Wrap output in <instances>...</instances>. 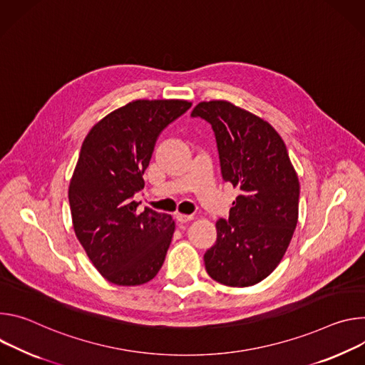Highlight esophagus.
Returning <instances> with one entry per match:
<instances>
[{"instance_id":"34e87169","label":"esophagus","mask_w":365,"mask_h":365,"mask_svg":"<svg viewBox=\"0 0 365 365\" xmlns=\"http://www.w3.org/2000/svg\"><path fill=\"white\" fill-rule=\"evenodd\" d=\"M175 219L177 222L180 223H187V222H191L194 217L191 215H181V213H175Z\"/></svg>"}]
</instances>
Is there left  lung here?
Wrapping results in <instances>:
<instances>
[{
    "instance_id": "obj_1",
    "label": "left lung",
    "mask_w": 365,
    "mask_h": 365,
    "mask_svg": "<svg viewBox=\"0 0 365 365\" xmlns=\"http://www.w3.org/2000/svg\"><path fill=\"white\" fill-rule=\"evenodd\" d=\"M191 115L212 125L222 178L240 192L229 219L216 222L206 271L225 286H254L277 268L290 245L299 217L297 174L284 142L258 115L222 100L197 104Z\"/></svg>"
}]
</instances>
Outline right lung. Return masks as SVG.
Here are the masks:
<instances>
[{
    "label": "right lung",
    "mask_w": 365,
    "mask_h": 365,
    "mask_svg": "<svg viewBox=\"0 0 365 365\" xmlns=\"http://www.w3.org/2000/svg\"><path fill=\"white\" fill-rule=\"evenodd\" d=\"M191 103L136 100L90 130L69 184L73 230L98 272L117 286L150 281L165 261L175 230L170 215L145 207L135 194L155 143Z\"/></svg>",
    "instance_id": "obj_1"
}]
</instances>
